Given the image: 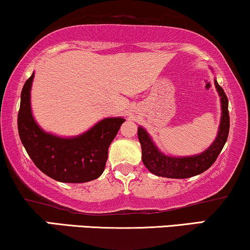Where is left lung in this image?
<instances>
[{"instance_id": "8db88e82", "label": "left lung", "mask_w": 250, "mask_h": 250, "mask_svg": "<svg viewBox=\"0 0 250 250\" xmlns=\"http://www.w3.org/2000/svg\"><path fill=\"white\" fill-rule=\"evenodd\" d=\"M214 85L220 97V124L214 141L204 152L190 156L168 155L159 149L152 137L143 126L138 127V138H139L141 154H143L141 159H143L144 165L152 174L167 178H189L202 174L213 165L226 144L229 132V100L215 79Z\"/></svg>"}]
</instances>
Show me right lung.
<instances>
[{
    "instance_id": "1",
    "label": "right lung",
    "mask_w": 250,
    "mask_h": 250,
    "mask_svg": "<svg viewBox=\"0 0 250 250\" xmlns=\"http://www.w3.org/2000/svg\"><path fill=\"white\" fill-rule=\"evenodd\" d=\"M35 73L21 89L18 133L33 163L48 177L62 183H85L103 174L107 149L125 122L109 117L74 137H59L42 130L31 109V88Z\"/></svg>"
}]
</instances>
